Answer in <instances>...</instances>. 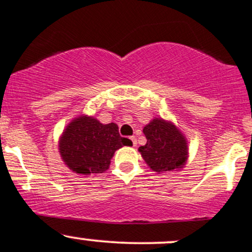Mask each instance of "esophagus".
<instances>
[{
    "mask_svg": "<svg viewBox=\"0 0 252 252\" xmlns=\"http://www.w3.org/2000/svg\"><path fill=\"white\" fill-rule=\"evenodd\" d=\"M130 140H131V142H133V146H136V137L131 136Z\"/></svg>",
    "mask_w": 252,
    "mask_h": 252,
    "instance_id": "esophagus-1",
    "label": "esophagus"
}]
</instances>
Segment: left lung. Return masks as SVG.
I'll list each match as a JSON object with an SVG mask.
<instances>
[{
	"mask_svg": "<svg viewBox=\"0 0 252 252\" xmlns=\"http://www.w3.org/2000/svg\"><path fill=\"white\" fill-rule=\"evenodd\" d=\"M147 142L139 147L146 164L158 174L181 169L189 157L184 134L171 122L155 118L144 126Z\"/></svg>",
	"mask_w": 252,
	"mask_h": 252,
	"instance_id": "left-lung-1",
	"label": "left lung"
}]
</instances>
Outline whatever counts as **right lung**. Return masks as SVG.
Returning a JSON list of instances; mask_svg holds the SVG:
<instances>
[{"label": "right lung", "instance_id": "1", "mask_svg": "<svg viewBox=\"0 0 252 252\" xmlns=\"http://www.w3.org/2000/svg\"><path fill=\"white\" fill-rule=\"evenodd\" d=\"M119 135L117 124H102L94 117L79 116L66 126L59 140L63 163L76 174L104 173L118 148L130 145Z\"/></svg>", "mask_w": 252, "mask_h": 252}]
</instances>
